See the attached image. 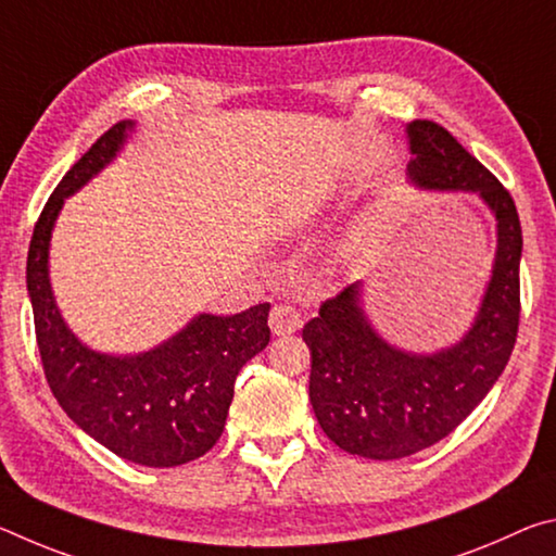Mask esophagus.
Listing matches in <instances>:
<instances>
[{
  "mask_svg": "<svg viewBox=\"0 0 556 556\" xmlns=\"http://www.w3.org/2000/svg\"><path fill=\"white\" fill-rule=\"evenodd\" d=\"M269 328L275 336L294 333L301 328V314L291 304H277L269 312Z\"/></svg>",
  "mask_w": 556,
  "mask_h": 556,
  "instance_id": "obj_1",
  "label": "esophagus"
}]
</instances>
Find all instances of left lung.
<instances>
[{"mask_svg":"<svg viewBox=\"0 0 556 556\" xmlns=\"http://www.w3.org/2000/svg\"><path fill=\"white\" fill-rule=\"evenodd\" d=\"M409 176L425 188L473 191L497 220V252L481 314L458 345L407 355L375 336L357 285L326 299L304 326L312 348L308 397L326 437L348 454L392 460L448 437L501 378L520 328L522 228L507 188L446 127H407Z\"/></svg>","mask_w":556,"mask_h":556,"instance_id":"8db88e82","label":"left lung"}]
</instances>
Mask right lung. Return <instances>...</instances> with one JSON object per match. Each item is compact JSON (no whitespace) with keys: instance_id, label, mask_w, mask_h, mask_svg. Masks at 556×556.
<instances>
[{"instance_id":"1","label":"right lung","mask_w":556,"mask_h":556,"mask_svg":"<svg viewBox=\"0 0 556 556\" xmlns=\"http://www.w3.org/2000/svg\"><path fill=\"white\" fill-rule=\"evenodd\" d=\"M117 122L53 188L36 220L26 260L36 343L53 397L83 431L139 466L172 468L203 456L220 439L235 378L269 343V304L235 316L201 314L154 351L115 357L90 351L55 308L49 240L63 199L96 176L125 142Z\"/></svg>"}]
</instances>
